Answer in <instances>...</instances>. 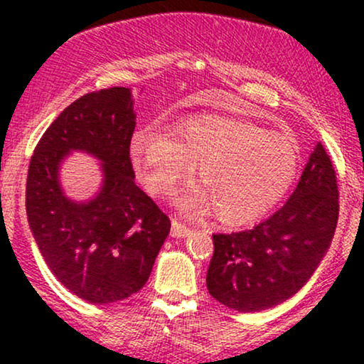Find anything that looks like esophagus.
Instances as JSON below:
<instances>
[{
	"mask_svg": "<svg viewBox=\"0 0 364 364\" xmlns=\"http://www.w3.org/2000/svg\"><path fill=\"white\" fill-rule=\"evenodd\" d=\"M191 232V228L190 225H186L185 223H181V220L178 219H173V228H171V235L174 237H185Z\"/></svg>",
	"mask_w": 364,
	"mask_h": 364,
	"instance_id": "obj_1",
	"label": "esophagus"
}]
</instances>
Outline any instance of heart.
<instances>
[{
	"mask_svg": "<svg viewBox=\"0 0 364 364\" xmlns=\"http://www.w3.org/2000/svg\"><path fill=\"white\" fill-rule=\"evenodd\" d=\"M132 159L154 193H169L198 164L202 186L179 196L190 212L214 207L224 224H245L269 212L298 173V145L281 133L220 116L181 121L173 135L147 128L135 133Z\"/></svg>",
	"mask_w": 364,
	"mask_h": 364,
	"instance_id": "1",
	"label": "heart"
}]
</instances>
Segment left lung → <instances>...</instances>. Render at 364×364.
Wrapping results in <instances>:
<instances>
[{
	"mask_svg": "<svg viewBox=\"0 0 364 364\" xmlns=\"http://www.w3.org/2000/svg\"><path fill=\"white\" fill-rule=\"evenodd\" d=\"M337 219V174L318 141L294 193L274 215L248 231L212 235L208 292L224 306L243 313L284 303L316 270Z\"/></svg>",
	"mask_w": 364,
	"mask_h": 364,
	"instance_id": "obj_1",
	"label": "left lung"
}]
</instances>
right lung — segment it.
Listing matches in <instances>:
<instances>
[{"label": "right lung", "mask_w": 364, "mask_h": 364, "mask_svg": "<svg viewBox=\"0 0 364 364\" xmlns=\"http://www.w3.org/2000/svg\"><path fill=\"white\" fill-rule=\"evenodd\" d=\"M133 132L129 89L89 92L53 121L28 164L25 207L36 243L58 281L94 304L139 292L171 229L169 217L135 185ZM68 149L105 162L103 190L89 204L60 193L57 168Z\"/></svg>", "instance_id": "obj_1"}]
</instances>
